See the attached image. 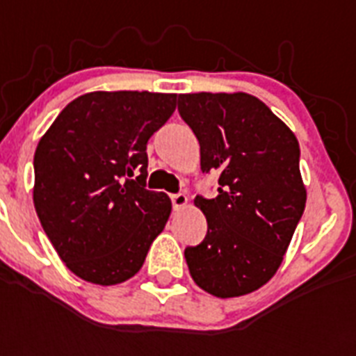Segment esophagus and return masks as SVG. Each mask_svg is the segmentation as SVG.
<instances>
[{
  "instance_id": "obj_1",
  "label": "esophagus",
  "mask_w": 356,
  "mask_h": 356,
  "mask_svg": "<svg viewBox=\"0 0 356 356\" xmlns=\"http://www.w3.org/2000/svg\"><path fill=\"white\" fill-rule=\"evenodd\" d=\"M172 203H173V209H175V211H181V209H184V207L188 205V197H186L184 194H173Z\"/></svg>"
}]
</instances>
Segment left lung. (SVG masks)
<instances>
[{"mask_svg":"<svg viewBox=\"0 0 356 356\" xmlns=\"http://www.w3.org/2000/svg\"><path fill=\"white\" fill-rule=\"evenodd\" d=\"M179 114L200 142L203 173L218 195H197L207 236L184 249L194 282L216 298L264 286L279 270L307 203L296 134L245 92L181 94Z\"/></svg>","mask_w":356,"mask_h":356,"instance_id":"8db88e82","label":"left lung"}]
</instances>
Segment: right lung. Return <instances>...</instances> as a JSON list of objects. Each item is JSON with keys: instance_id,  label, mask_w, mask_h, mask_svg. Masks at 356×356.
Instances as JSON below:
<instances>
[{"instance_id": "obj_1", "label": "right lung", "mask_w": 356, "mask_h": 356, "mask_svg": "<svg viewBox=\"0 0 356 356\" xmlns=\"http://www.w3.org/2000/svg\"><path fill=\"white\" fill-rule=\"evenodd\" d=\"M177 94L90 92L68 103L35 151L33 203L66 268L111 286L138 273L172 201L145 190L147 140Z\"/></svg>"}]
</instances>
